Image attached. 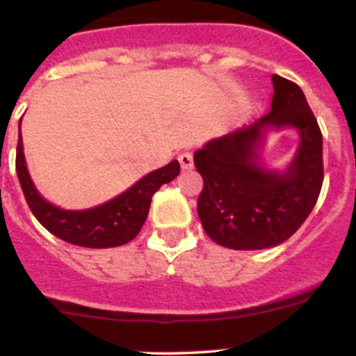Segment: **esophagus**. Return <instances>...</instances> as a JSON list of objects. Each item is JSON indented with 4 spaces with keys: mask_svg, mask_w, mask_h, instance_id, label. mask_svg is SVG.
Here are the masks:
<instances>
[{
    "mask_svg": "<svg viewBox=\"0 0 356 356\" xmlns=\"http://www.w3.org/2000/svg\"><path fill=\"white\" fill-rule=\"evenodd\" d=\"M178 160H180V165L184 171H191V169L194 168V159H193V153H181L180 156H178Z\"/></svg>",
    "mask_w": 356,
    "mask_h": 356,
    "instance_id": "1",
    "label": "esophagus"
}]
</instances>
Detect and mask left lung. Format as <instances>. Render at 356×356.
<instances>
[{"label":"left lung","instance_id":"left-lung-1","mask_svg":"<svg viewBox=\"0 0 356 356\" xmlns=\"http://www.w3.org/2000/svg\"><path fill=\"white\" fill-rule=\"evenodd\" d=\"M271 112L250 127L217 137L194 153L203 176L197 216L207 235L229 250H266L287 241L312 212L323 185V135L303 90L273 74ZM300 135L284 170L261 155L273 131Z\"/></svg>","mask_w":356,"mask_h":356}]
</instances>
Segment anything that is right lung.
<instances>
[{
    "label": "right lung",
    "mask_w": 356,
    "mask_h": 356,
    "mask_svg": "<svg viewBox=\"0 0 356 356\" xmlns=\"http://www.w3.org/2000/svg\"><path fill=\"white\" fill-rule=\"evenodd\" d=\"M15 171L28 207L44 228L74 246L103 250L122 246L137 237L149 212L151 197L163 184L180 175V163L172 160L168 165L147 172L119 196L85 210L60 209L40 196L28 172L23 139L17 143Z\"/></svg>",
    "instance_id": "add662e5"
}]
</instances>
